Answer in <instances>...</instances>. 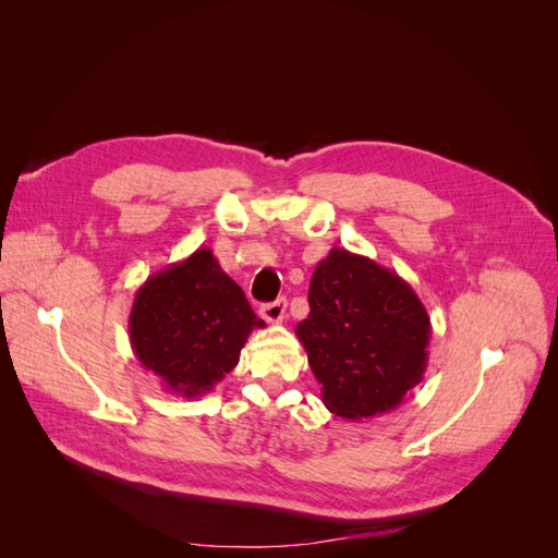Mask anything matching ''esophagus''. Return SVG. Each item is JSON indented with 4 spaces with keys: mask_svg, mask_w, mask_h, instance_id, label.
<instances>
[{
    "mask_svg": "<svg viewBox=\"0 0 558 558\" xmlns=\"http://www.w3.org/2000/svg\"><path fill=\"white\" fill-rule=\"evenodd\" d=\"M283 314H286V298L267 302V305L260 307V316L267 320V324H279V320H283Z\"/></svg>",
    "mask_w": 558,
    "mask_h": 558,
    "instance_id": "obj_1",
    "label": "esophagus"
}]
</instances>
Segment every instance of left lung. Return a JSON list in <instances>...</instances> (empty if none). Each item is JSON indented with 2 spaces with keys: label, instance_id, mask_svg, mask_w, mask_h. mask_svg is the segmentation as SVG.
<instances>
[{
  "label": "left lung",
  "instance_id": "obj_1",
  "mask_svg": "<svg viewBox=\"0 0 558 558\" xmlns=\"http://www.w3.org/2000/svg\"><path fill=\"white\" fill-rule=\"evenodd\" d=\"M295 335L324 404L351 421L396 410L428 365L430 316L412 286L340 246L316 265Z\"/></svg>",
  "mask_w": 558,
  "mask_h": 558
}]
</instances>
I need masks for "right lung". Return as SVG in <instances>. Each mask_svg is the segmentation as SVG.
Here are the masks:
<instances>
[{"label": "right lung", "instance_id": "right-lung-1", "mask_svg": "<svg viewBox=\"0 0 558 558\" xmlns=\"http://www.w3.org/2000/svg\"><path fill=\"white\" fill-rule=\"evenodd\" d=\"M265 328L244 291L197 248L150 275L130 310V344L167 393L199 398L240 363L248 335Z\"/></svg>", "mask_w": 558, "mask_h": 558}]
</instances>
